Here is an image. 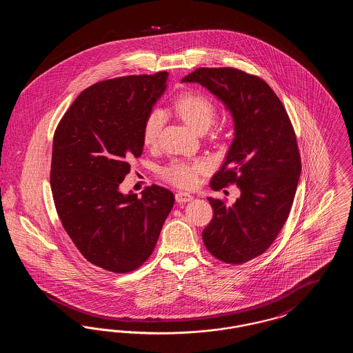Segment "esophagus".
Masks as SVG:
<instances>
[{
  "label": "esophagus",
  "mask_w": 353,
  "mask_h": 353,
  "mask_svg": "<svg viewBox=\"0 0 353 353\" xmlns=\"http://www.w3.org/2000/svg\"><path fill=\"white\" fill-rule=\"evenodd\" d=\"M174 197H176V202H179V203H185V202H189L193 200V197H192L189 193H184V192L176 193Z\"/></svg>",
  "instance_id": "esophagus-1"
}]
</instances>
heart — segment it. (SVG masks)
I'll list each match as a JSON object with an SVG mask.
<instances>
[{
    "label": "heart",
    "instance_id": "1",
    "mask_svg": "<svg viewBox=\"0 0 353 353\" xmlns=\"http://www.w3.org/2000/svg\"><path fill=\"white\" fill-rule=\"evenodd\" d=\"M176 112L197 132L206 131L214 121L217 107L214 101L201 92H184L174 103ZM164 114L160 108H153L143 120L141 140L145 145H153L163 128ZM210 164L205 159L192 161L174 159L160 169V176L169 184L179 188H190L197 183L199 174L208 172Z\"/></svg>",
    "mask_w": 353,
    "mask_h": 353
}]
</instances>
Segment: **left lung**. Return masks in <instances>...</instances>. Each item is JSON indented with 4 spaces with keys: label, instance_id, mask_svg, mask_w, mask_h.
I'll list each match as a JSON object with an SVG mask.
<instances>
[{
    "label": "left lung",
    "instance_id": "8db88e82",
    "mask_svg": "<svg viewBox=\"0 0 353 353\" xmlns=\"http://www.w3.org/2000/svg\"><path fill=\"white\" fill-rule=\"evenodd\" d=\"M212 91L232 111L235 137L210 188L241 197L228 206L208 199L213 219L202 232L214 258L242 265L269 249L288 219L302 172L296 134L285 105L262 78L234 68H200L183 78Z\"/></svg>",
    "mask_w": 353,
    "mask_h": 353
}]
</instances>
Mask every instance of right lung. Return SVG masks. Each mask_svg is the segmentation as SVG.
Here are the masks:
<instances>
[{
	"instance_id": "add662e5",
	"label": "right lung",
	"mask_w": 353,
	"mask_h": 353,
	"mask_svg": "<svg viewBox=\"0 0 353 353\" xmlns=\"http://www.w3.org/2000/svg\"><path fill=\"white\" fill-rule=\"evenodd\" d=\"M167 77L160 71L92 84L54 132L50 186L58 217L84 258L111 272H131L151 256L174 203L173 193L156 184L141 197L119 192L128 161L143 153V120Z\"/></svg>"
}]
</instances>
